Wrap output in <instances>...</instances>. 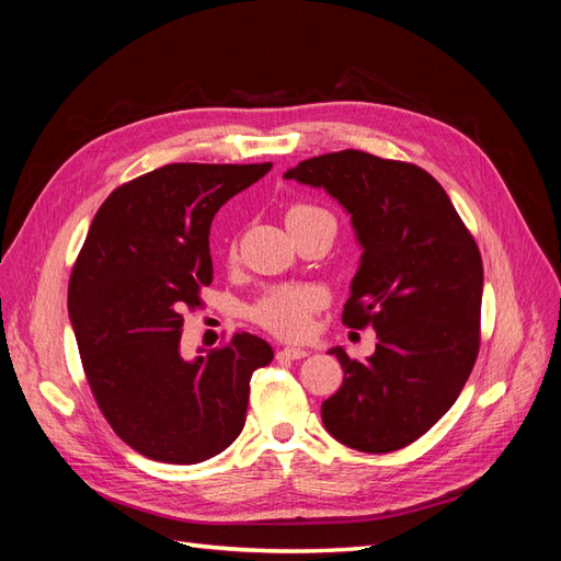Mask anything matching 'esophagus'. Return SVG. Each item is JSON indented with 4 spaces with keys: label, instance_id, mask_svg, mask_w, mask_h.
I'll return each mask as SVG.
<instances>
[{
    "label": "esophagus",
    "instance_id": "34e87169",
    "mask_svg": "<svg viewBox=\"0 0 561 561\" xmlns=\"http://www.w3.org/2000/svg\"><path fill=\"white\" fill-rule=\"evenodd\" d=\"M276 358L278 360H301V358H307V351L304 348H280L278 353H276Z\"/></svg>",
    "mask_w": 561,
    "mask_h": 561
}]
</instances>
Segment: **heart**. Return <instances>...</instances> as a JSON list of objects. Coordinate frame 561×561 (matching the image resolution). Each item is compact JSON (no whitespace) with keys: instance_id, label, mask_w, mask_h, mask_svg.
<instances>
[{"instance_id":"b5f03b06","label":"heart","mask_w":561,"mask_h":561,"mask_svg":"<svg viewBox=\"0 0 561 561\" xmlns=\"http://www.w3.org/2000/svg\"><path fill=\"white\" fill-rule=\"evenodd\" d=\"M325 213L316 206H293L287 210L285 219L307 217ZM328 295L318 285H278L254 301L250 316L260 322L262 328L271 330L285 339H299L309 334L313 316L325 307Z\"/></svg>"}]
</instances>
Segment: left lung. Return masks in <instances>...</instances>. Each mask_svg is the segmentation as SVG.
<instances>
[{"label":"left lung","mask_w":561,"mask_h":561,"mask_svg":"<svg viewBox=\"0 0 561 561\" xmlns=\"http://www.w3.org/2000/svg\"><path fill=\"white\" fill-rule=\"evenodd\" d=\"M287 180L334 196L363 257L344 325L377 330L365 363L332 348L344 383L320 407L339 443L388 454L412 445L461 393L480 353L482 257L447 192L404 161L344 149L301 161Z\"/></svg>","instance_id":"obj_1"}]
</instances>
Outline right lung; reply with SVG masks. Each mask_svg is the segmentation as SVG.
Listing matches in <instances>:
<instances>
[{
	"instance_id": "obj_1",
	"label": "right lung",
	"mask_w": 561,
	"mask_h": 561,
	"mask_svg": "<svg viewBox=\"0 0 561 561\" xmlns=\"http://www.w3.org/2000/svg\"><path fill=\"white\" fill-rule=\"evenodd\" d=\"M271 163H168L105 198L75 262L67 309L83 371L112 431L163 463L225 451L245 426L250 377L274 360L264 339L236 332L184 360V309L213 283L215 213Z\"/></svg>"
}]
</instances>
